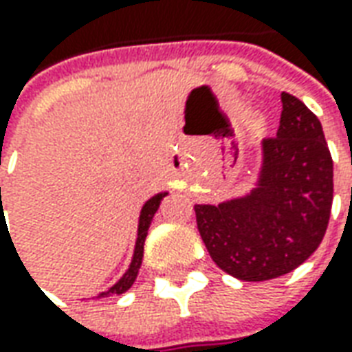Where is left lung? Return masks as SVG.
<instances>
[{"label": "left lung", "mask_w": 352, "mask_h": 352, "mask_svg": "<svg viewBox=\"0 0 352 352\" xmlns=\"http://www.w3.org/2000/svg\"><path fill=\"white\" fill-rule=\"evenodd\" d=\"M252 192L196 204V223L211 259L245 282L278 278L320 245L333 200V162L322 124L301 100L282 93L276 137L261 144Z\"/></svg>", "instance_id": "left-lung-1"}]
</instances>
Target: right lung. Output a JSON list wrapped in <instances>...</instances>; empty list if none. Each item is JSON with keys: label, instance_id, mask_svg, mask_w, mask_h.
<instances>
[{"label": "right lung", "instance_id": "obj_1", "mask_svg": "<svg viewBox=\"0 0 352 352\" xmlns=\"http://www.w3.org/2000/svg\"><path fill=\"white\" fill-rule=\"evenodd\" d=\"M166 196H168V192L156 194V196H152L151 200L142 206L141 215H139V228H137V242H135L133 259H131V263H129V269L125 270L124 276L118 280L116 284L110 287V289L99 294V297L112 296V294H118V296H120V294H124V292H127L129 287L133 286L135 278H137V274H139V269H141L142 252H144V240H146V234H148V227H151L152 219H154V213L158 211L160 204H162V200H164ZM0 201H1V186H0ZM1 221H3V213H1Z\"/></svg>", "mask_w": 352, "mask_h": 352}]
</instances>
